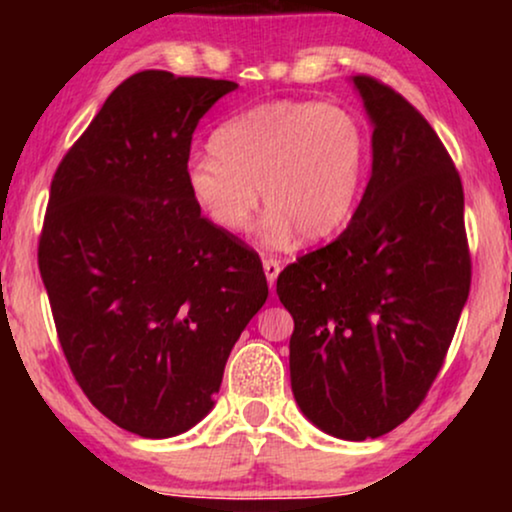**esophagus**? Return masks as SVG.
Listing matches in <instances>:
<instances>
[{
    "mask_svg": "<svg viewBox=\"0 0 512 512\" xmlns=\"http://www.w3.org/2000/svg\"><path fill=\"white\" fill-rule=\"evenodd\" d=\"M263 270H265V277H268V284H270V289L272 286H275V282H277V277H279V272H282V261H277V258H268L265 256L263 258Z\"/></svg>",
    "mask_w": 512,
    "mask_h": 512,
    "instance_id": "obj_1",
    "label": "esophagus"
}]
</instances>
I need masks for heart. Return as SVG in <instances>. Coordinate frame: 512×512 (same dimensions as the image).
<instances>
[{"mask_svg": "<svg viewBox=\"0 0 512 512\" xmlns=\"http://www.w3.org/2000/svg\"><path fill=\"white\" fill-rule=\"evenodd\" d=\"M368 132L352 111L312 100H277L221 125L212 153L193 156L188 191L216 230L240 235L258 207L263 235L284 247L300 233L326 240L345 228L368 170Z\"/></svg>", "mask_w": 512, "mask_h": 512, "instance_id": "obj_1", "label": "heart"}]
</instances>
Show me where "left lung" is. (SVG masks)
<instances>
[{"mask_svg":"<svg viewBox=\"0 0 512 512\" xmlns=\"http://www.w3.org/2000/svg\"><path fill=\"white\" fill-rule=\"evenodd\" d=\"M373 121V174L340 237L277 277L293 317L291 389L345 440L394 431L429 394L471 291L464 186L429 121L354 76Z\"/></svg>","mask_w":512,"mask_h":512,"instance_id":"1","label":"left lung"}]
</instances>
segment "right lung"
<instances>
[{
    "instance_id": "1",
    "label": "right lung",
    "mask_w": 512,
    "mask_h": 512,
    "mask_svg": "<svg viewBox=\"0 0 512 512\" xmlns=\"http://www.w3.org/2000/svg\"><path fill=\"white\" fill-rule=\"evenodd\" d=\"M237 83L144 69L107 97L60 160L39 272L88 401L142 438L212 410L230 349L268 298L263 263L188 191L191 139Z\"/></svg>"
}]
</instances>
